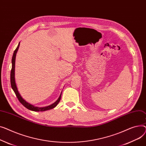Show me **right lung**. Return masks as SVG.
Instances as JSON below:
<instances>
[{"label": "right lung", "instance_id": "obj_1", "mask_svg": "<svg viewBox=\"0 0 146 146\" xmlns=\"http://www.w3.org/2000/svg\"><path fill=\"white\" fill-rule=\"evenodd\" d=\"M20 45V42L19 43V44L17 46L16 49L15 50L13 54V56H12V70H11V87L13 89L14 92L15 93L16 96L18 98V100L20 101L21 103L27 108H28L29 110L31 111H47L50 109H52L54 108H55L58 104L59 103V102L60 101V100H61V95H62V92L60 94V96L59 97V98H58V100L54 102V103L52 104L50 106H46V107H36L34 106L33 105H32L31 104L29 103L27 101H25L21 96V94H19L18 90V88H17L16 86V84L15 82V59H16V53L18 52L19 47Z\"/></svg>", "mask_w": 146, "mask_h": 146}]
</instances>
